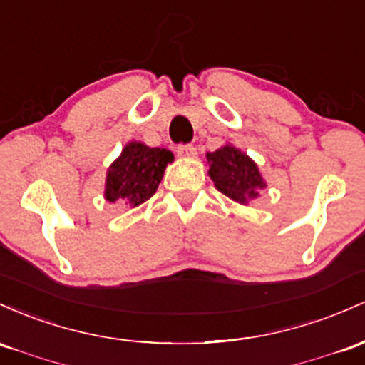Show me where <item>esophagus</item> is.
<instances>
[{
  "mask_svg": "<svg viewBox=\"0 0 365 365\" xmlns=\"http://www.w3.org/2000/svg\"><path fill=\"white\" fill-rule=\"evenodd\" d=\"M178 155L184 158H195L196 157V148L193 145H179L178 146Z\"/></svg>",
  "mask_w": 365,
  "mask_h": 365,
  "instance_id": "obj_1",
  "label": "esophagus"
}]
</instances>
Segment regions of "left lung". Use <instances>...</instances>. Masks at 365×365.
I'll return each mask as SVG.
<instances>
[{"mask_svg": "<svg viewBox=\"0 0 365 365\" xmlns=\"http://www.w3.org/2000/svg\"><path fill=\"white\" fill-rule=\"evenodd\" d=\"M207 162L214 186L232 202L240 205L255 202L262 190L267 187L259 165L231 143L215 151H208Z\"/></svg>", "mask_w": 365, "mask_h": 365, "instance_id": "1", "label": "left lung"}]
</instances>
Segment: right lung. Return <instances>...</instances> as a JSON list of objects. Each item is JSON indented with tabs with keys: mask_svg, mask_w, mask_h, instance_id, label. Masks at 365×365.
Returning <instances> with one entry per match:
<instances>
[{
	"mask_svg": "<svg viewBox=\"0 0 365 365\" xmlns=\"http://www.w3.org/2000/svg\"><path fill=\"white\" fill-rule=\"evenodd\" d=\"M174 155L167 148H150L141 141H129L106 169L105 200L134 208L157 193L167 163Z\"/></svg>",
	"mask_w": 365,
	"mask_h": 365,
	"instance_id": "obj_1",
	"label": "right lung"
}]
</instances>
